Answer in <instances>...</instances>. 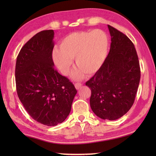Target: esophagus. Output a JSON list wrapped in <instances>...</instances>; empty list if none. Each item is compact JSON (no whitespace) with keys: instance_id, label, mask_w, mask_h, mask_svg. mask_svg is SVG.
<instances>
[{"instance_id":"obj_1","label":"esophagus","mask_w":156,"mask_h":156,"mask_svg":"<svg viewBox=\"0 0 156 156\" xmlns=\"http://www.w3.org/2000/svg\"><path fill=\"white\" fill-rule=\"evenodd\" d=\"M82 85H83V84L80 83H75V87L76 88V89H79V88L81 87Z\"/></svg>"}]
</instances>
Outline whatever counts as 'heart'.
<instances>
[{
    "instance_id": "heart-1",
    "label": "heart",
    "mask_w": 156,
    "mask_h": 156,
    "mask_svg": "<svg viewBox=\"0 0 156 156\" xmlns=\"http://www.w3.org/2000/svg\"><path fill=\"white\" fill-rule=\"evenodd\" d=\"M109 39L104 31H76L66 36L60 42V49L52 51L54 64L63 75H68L75 58L79 68L73 73L74 78H81L84 73L91 76L98 71L106 60Z\"/></svg>"
}]
</instances>
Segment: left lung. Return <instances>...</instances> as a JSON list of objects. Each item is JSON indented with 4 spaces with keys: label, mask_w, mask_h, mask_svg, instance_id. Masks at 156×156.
<instances>
[{
    "label": "left lung",
    "mask_w": 156,
    "mask_h": 156,
    "mask_svg": "<svg viewBox=\"0 0 156 156\" xmlns=\"http://www.w3.org/2000/svg\"><path fill=\"white\" fill-rule=\"evenodd\" d=\"M110 51L101 68L86 83L90 106L98 117L114 120L129 112L135 100L140 68L133 43L125 34L108 25Z\"/></svg>",
    "instance_id": "obj_1"
}]
</instances>
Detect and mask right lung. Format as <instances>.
I'll list each match as a JSON object with an SVG mask.
<instances>
[{
    "mask_svg": "<svg viewBox=\"0 0 156 156\" xmlns=\"http://www.w3.org/2000/svg\"><path fill=\"white\" fill-rule=\"evenodd\" d=\"M54 31H41L25 44L16 63L18 96L31 118L46 126L62 123L69 114L77 91L54 66Z\"/></svg>",
    "mask_w": 156,
    "mask_h": 156,
    "instance_id": "obj_1",
    "label": "right lung"
}]
</instances>
